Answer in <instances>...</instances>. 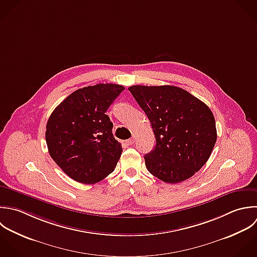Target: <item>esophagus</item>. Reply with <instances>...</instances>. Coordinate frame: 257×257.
<instances>
[{
  "mask_svg": "<svg viewBox=\"0 0 257 257\" xmlns=\"http://www.w3.org/2000/svg\"><path fill=\"white\" fill-rule=\"evenodd\" d=\"M134 142H135V136H134V135H133L130 139H128V140L126 141L127 145H133V144H134Z\"/></svg>",
  "mask_w": 257,
  "mask_h": 257,
  "instance_id": "34e87169",
  "label": "esophagus"
}]
</instances>
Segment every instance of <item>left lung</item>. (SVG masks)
I'll list each match as a JSON object with an SVG mask.
<instances>
[{"instance_id": "8db88e82", "label": "left lung", "mask_w": 257, "mask_h": 257, "mask_svg": "<svg viewBox=\"0 0 257 257\" xmlns=\"http://www.w3.org/2000/svg\"><path fill=\"white\" fill-rule=\"evenodd\" d=\"M128 90L147 115L156 139L155 148L144 157L148 171L171 184L192 177L207 162L216 142L211 110L175 86L135 85Z\"/></svg>"}]
</instances>
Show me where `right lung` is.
<instances>
[{
	"label": "right lung",
	"instance_id": "right-lung-1",
	"mask_svg": "<svg viewBox=\"0 0 257 257\" xmlns=\"http://www.w3.org/2000/svg\"><path fill=\"white\" fill-rule=\"evenodd\" d=\"M124 89L116 84L78 89L51 114L45 134L50 156L75 181L94 184L114 171L123 150L105 113Z\"/></svg>",
	"mask_w": 257,
	"mask_h": 257
}]
</instances>
